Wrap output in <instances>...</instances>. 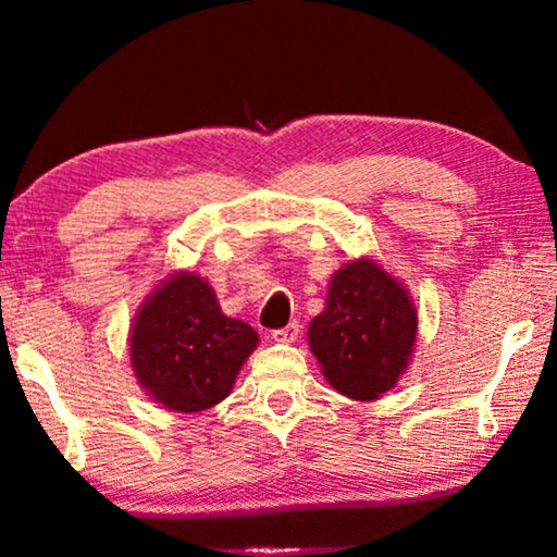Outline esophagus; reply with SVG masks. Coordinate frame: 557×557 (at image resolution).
Instances as JSON below:
<instances>
[{"mask_svg": "<svg viewBox=\"0 0 557 557\" xmlns=\"http://www.w3.org/2000/svg\"><path fill=\"white\" fill-rule=\"evenodd\" d=\"M299 336V324L292 322L285 329H277V332H272V338H275L277 344H295Z\"/></svg>", "mask_w": 557, "mask_h": 557, "instance_id": "1", "label": "esophagus"}]
</instances>
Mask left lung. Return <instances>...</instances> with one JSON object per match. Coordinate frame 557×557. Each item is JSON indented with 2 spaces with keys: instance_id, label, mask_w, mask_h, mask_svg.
Segmentation results:
<instances>
[{
  "instance_id": "1",
  "label": "left lung",
  "mask_w": 557,
  "mask_h": 557,
  "mask_svg": "<svg viewBox=\"0 0 557 557\" xmlns=\"http://www.w3.org/2000/svg\"><path fill=\"white\" fill-rule=\"evenodd\" d=\"M307 342L332 388L354 400H379L412 361L418 307L379 260H348L329 280Z\"/></svg>"
}]
</instances>
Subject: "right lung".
Listing matches in <instances>:
<instances>
[{
    "instance_id": "add662e5",
    "label": "right lung",
    "mask_w": 557,
    "mask_h": 557,
    "mask_svg": "<svg viewBox=\"0 0 557 557\" xmlns=\"http://www.w3.org/2000/svg\"><path fill=\"white\" fill-rule=\"evenodd\" d=\"M137 385L172 412H201L225 400L260 336L225 317L209 280L169 272L137 309L129 329Z\"/></svg>"
}]
</instances>
